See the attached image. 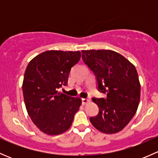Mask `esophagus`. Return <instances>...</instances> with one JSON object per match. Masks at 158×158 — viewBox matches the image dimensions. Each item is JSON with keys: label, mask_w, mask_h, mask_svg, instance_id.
<instances>
[{"label": "esophagus", "mask_w": 158, "mask_h": 158, "mask_svg": "<svg viewBox=\"0 0 158 158\" xmlns=\"http://www.w3.org/2000/svg\"><path fill=\"white\" fill-rule=\"evenodd\" d=\"M89 102H90V99L89 98H82V103L83 105L87 104Z\"/></svg>", "instance_id": "esophagus-1"}]
</instances>
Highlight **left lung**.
<instances>
[{
  "instance_id": "8db88e82",
  "label": "left lung",
  "mask_w": 158,
  "mask_h": 158,
  "mask_svg": "<svg viewBox=\"0 0 158 158\" xmlns=\"http://www.w3.org/2000/svg\"><path fill=\"white\" fill-rule=\"evenodd\" d=\"M84 63L96 76L98 89L107 98H92L99 108L89 118L102 133L114 134L127 126L136 113L141 84L135 66L125 56L110 49L82 50Z\"/></svg>"
}]
</instances>
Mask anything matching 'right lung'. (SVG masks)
<instances>
[{
	"label": "right lung",
	"mask_w": 158,
	"mask_h": 158,
	"mask_svg": "<svg viewBox=\"0 0 158 158\" xmlns=\"http://www.w3.org/2000/svg\"><path fill=\"white\" fill-rule=\"evenodd\" d=\"M80 58L79 50H48L27 66L22 85L25 106L32 122L47 135L66 131L82 105L79 97L59 92L66 85L70 69Z\"/></svg>",
	"instance_id": "add662e5"
}]
</instances>
